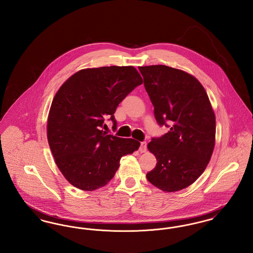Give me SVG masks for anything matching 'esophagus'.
<instances>
[{"label": "esophagus", "mask_w": 253, "mask_h": 253, "mask_svg": "<svg viewBox=\"0 0 253 253\" xmlns=\"http://www.w3.org/2000/svg\"><path fill=\"white\" fill-rule=\"evenodd\" d=\"M139 151L140 153H145L147 151V143L143 141L140 143V147H139Z\"/></svg>", "instance_id": "esophagus-1"}]
</instances>
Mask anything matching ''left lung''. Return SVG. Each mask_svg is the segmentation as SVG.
<instances>
[{
  "label": "left lung",
  "instance_id": "1",
  "mask_svg": "<svg viewBox=\"0 0 253 253\" xmlns=\"http://www.w3.org/2000/svg\"><path fill=\"white\" fill-rule=\"evenodd\" d=\"M138 69L157 123L169 128L148 144L157 163L146 176L164 192H177L192 185L210 162L215 144L214 112L192 75L166 65Z\"/></svg>",
  "mask_w": 253,
  "mask_h": 253
}]
</instances>
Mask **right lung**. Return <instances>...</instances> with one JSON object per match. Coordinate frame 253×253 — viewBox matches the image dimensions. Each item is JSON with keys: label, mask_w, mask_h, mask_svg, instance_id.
I'll use <instances>...</instances> for the list:
<instances>
[{"label": "right lung", "mask_w": 253, "mask_h": 253, "mask_svg": "<svg viewBox=\"0 0 253 253\" xmlns=\"http://www.w3.org/2000/svg\"><path fill=\"white\" fill-rule=\"evenodd\" d=\"M143 81L132 66L83 69L71 76L52 101L47 139L55 162L70 184L83 191L104 187L120 167L121 157L140 143L102 130L113 121L121 101Z\"/></svg>", "instance_id": "obj_1"}]
</instances>
